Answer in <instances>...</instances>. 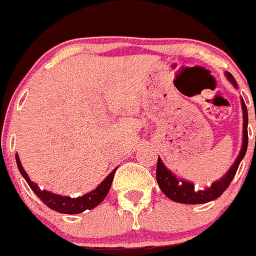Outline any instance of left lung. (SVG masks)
<instances>
[{"label": "left lung", "instance_id": "obj_1", "mask_svg": "<svg viewBox=\"0 0 256 256\" xmlns=\"http://www.w3.org/2000/svg\"><path fill=\"white\" fill-rule=\"evenodd\" d=\"M225 76L232 83V86L236 88L238 84L234 77L229 72L225 73ZM242 120H244V122H242V149H240V153L236 156V159H235L232 168L226 172V174L220 180L214 182L210 186L203 189V190H196L193 183L176 178L169 169L166 168V166L160 160V158H158V164H156V182H158V186L160 188V190L170 200L183 204H204L219 198L224 193L225 189L229 186L230 182L235 176V173H236L238 168H239L240 162L244 158L248 148V110L244 100H242Z\"/></svg>", "mask_w": 256, "mask_h": 256}]
</instances>
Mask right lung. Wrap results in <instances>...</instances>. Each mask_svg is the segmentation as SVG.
I'll return each instance as SVG.
<instances>
[{
  "label": "right lung",
  "instance_id": "right-lung-1",
  "mask_svg": "<svg viewBox=\"0 0 256 256\" xmlns=\"http://www.w3.org/2000/svg\"><path fill=\"white\" fill-rule=\"evenodd\" d=\"M16 162L17 166H18L20 173L22 174L24 179H26L27 184L30 186V188L34 190V193L38 196L40 199L52 210L58 212V213L62 214H80L83 213L84 210H90V209L96 208L98 204H100L103 202V199L106 198V196L110 192V186H112L113 176H114L116 170H112V173H110V176L94 189V190L90 192V193L84 194L82 196H78V198H70V196H58V194H53L47 190H41L38 188L36 183L31 182V179L28 178V174L24 172V166H22L21 160L18 158V154H16Z\"/></svg>",
  "mask_w": 256,
  "mask_h": 256
}]
</instances>
